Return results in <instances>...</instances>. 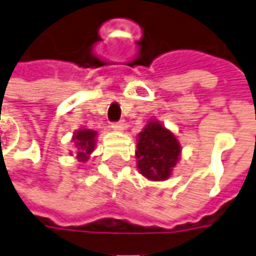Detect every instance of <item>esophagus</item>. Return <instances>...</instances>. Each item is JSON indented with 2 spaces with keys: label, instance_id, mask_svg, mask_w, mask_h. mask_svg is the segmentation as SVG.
Masks as SVG:
<instances>
[{
  "label": "esophagus",
  "instance_id": "34e87169",
  "mask_svg": "<svg viewBox=\"0 0 256 256\" xmlns=\"http://www.w3.org/2000/svg\"><path fill=\"white\" fill-rule=\"evenodd\" d=\"M124 121L121 120V121H117V122H112L111 128L116 130V131H122V130H124Z\"/></svg>",
  "mask_w": 256,
  "mask_h": 256
}]
</instances>
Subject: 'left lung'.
<instances>
[{"label": "left lung", "mask_w": 256, "mask_h": 256, "mask_svg": "<svg viewBox=\"0 0 256 256\" xmlns=\"http://www.w3.org/2000/svg\"><path fill=\"white\" fill-rule=\"evenodd\" d=\"M178 140L158 122H150L139 134L138 168L146 178L160 181L170 177L180 156Z\"/></svg>", "instance_id": "obj_1"}]
</instances>
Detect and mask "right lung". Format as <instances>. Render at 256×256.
I'll return each instance as SVG.
<instances>
[{
  "mask_svg": "<svg viewBox=\"0 0 256 256\" xmlns=\"http://www.w3.org/2000/svg\"><path fill=\"white\" fill-rule=\"evenodd\" d=\"M94 136L96 132L90 130H80L75 134L74 140L75 146L78 148V158L79 160H86L88 154H90L94 149Z\"/></svg>",
  "mask_w": 256,
  "mask_h": 256,
  "instance_id": "right-lung-1",
  "label": "right lung"
}]
</instances>
